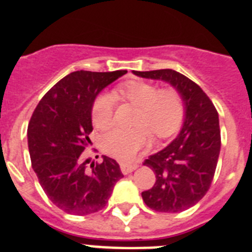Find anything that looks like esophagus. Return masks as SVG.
Returning <instances> with one entry per match:
<instances>
[{"mask_svg":"<svg viewBox=\"0 0 252 252\" xmlns=\"http://www.w3.org/2000/svg\"><path fill=\"white\" fill-rule=\"evenodd\" d=\"M137 164H127V162H121L120 164V168H121V171L124 173V174H128V173H131V171H133L135 169L137 168Z\"/></svg>","mask_w":252,"mask_h":252,"instance_id":"34e87169","label":"esophagus"}]
</instances>
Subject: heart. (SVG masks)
<instances>
[{
  "label": "heart",
  "mask_w": 252,
  "mask_h": 252,
  "mask_svg": "<svg viewBox=\"0 0 252 252\" xmlns=\"http://www.w3.org/2000/svg\"><path fill=\"white\" fill-rule=\"evenodd\" d=\"M115 94L121 101L139 107L135 119L137 127L115 128L102 137V149L110 157L130 161L150 142L151 132L158 139H168L179 128L184 115L183 98L174 88L159 90L144 81H128L120 84ZM115 102L112 95L101 93L94 98L91 110L92 122L97 128H108L113 124Z\"/></svg>",
  "instance_id": "b5f03b06"
}]
</instances>
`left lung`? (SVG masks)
Returning <instances> with one entry per match:
<instances>
[{"mask_svg": "<svg viewBox=\"0 0 252 252\" xmlns=\"http://www.w3.org/2000/svg\"><path fill=\"white\" fill-rule=\"evenodd\" d=\"M133 74L168 82L184 101L186 119L177 139L144 161L157 182L141 193L146 206L157 212H182L201 201L215 177L221 149L217 110L201 87L173 69Z\"/></svg>", "mask_w": 252, "mask_h": 252, "instance_id": "obj_1", "label": "left lung"}]
</instances>
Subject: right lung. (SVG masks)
I'll return each instance as SVG.
<instances>
[{"instance_id":"1","label":"right lung","mask_w":252,"mask_h":252,"mask_svg":"<svg viewBox=\"0 0 252 252\" xmlns=\"http://www.w3.org/2000/svg\"><path fill=\"white\" fill-rule=\"evenodd\" d=\"M127 70H77L46 92L31 116L28 144L31 166L44 192L58 208L75 216L98 212L124 177L117 161H103L87 170L83 151L91 144V110L104 87Z\"/></svg>"}]
</instances>
